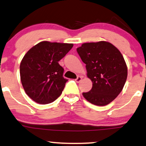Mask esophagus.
<instances>
[{
	"mask_svg": "<svg viewBox=\"0 0 146 146\" xmlns=\"http://www.w3.org/2000/svg\"><path fill=\"white\" fill-rule=\"evenodd\" d=\"M82 78H83V77H82V76H77V78H76V79H75V80H76V83H79L80 80H82Z\"/></svg>",
	"mask_w": 146,
	"mask_h": 146,
	"instance_id": "34e87169",
	"label": "esophagus"
}]
</instances>
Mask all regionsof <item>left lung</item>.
Returning a JSON list of instances; mask_svg holds the SVG:
<instances>
[{"label": "left lung", "mask_w": 146, "mask_h": 146, "mask_svg": "<svg viewBox=\"0 0 146 146\" xmlns=\"http://www.w3.org/2000/svg\"><path fill=\"white\" fill-rule=\"evenodd\" d=\"M76 50L93 83L90 92L83 93L84 98L97 106L109 104L120 94L127 78V66L121 53L104 41L84 43Z\"/></svg>", "instance_id": "left-lung-1"}]
</instances>
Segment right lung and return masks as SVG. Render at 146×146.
Here are the masks:
<instances>
[{
  "label": "right lung",
  "mask_w": 146,
  "mask_h": 146,
  "mask_svg": "<svg viewBox=\"0 0 146 146\" xmlns=\"http://www.w3.org/2000/svg\"><path fill=\"white\" fill-rule=\"evenodd\" d=\"M73 44L41 42L24 56L20 66V80L26 94L41 104L54 102L62 93L68 79L59 61Z\"/></svg>",
  "instance_id": "add662e5"
}]
</instances>
